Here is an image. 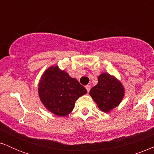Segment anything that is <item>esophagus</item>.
Returning <instances> with one entry per match:
<instances>
[{
	"label": "esophagus",
	"mask_w": 154,
	"mask_h": 154,
	"mask_svg": "<svg viewBox=\"0 0 154 154\" xmlns=\"http://www.w3.org/2000/svg\"><path fill=\"white\" fill-rule=\"evenodd\" d=\"M85 88H86V90H87V91L89 92L90 90H91V86H90V85H86L85 86Z\"/></svg>",
	"instance_id": "obj_1"
}]
</instances>
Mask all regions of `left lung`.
Masks as SVG:
<instances>
[{
	"label": "left lung",
	"mask_w": 154,
	"mask_h": 154,
	"mask_svg": "<svg viewBox=\"0 0 154 154\" xmlns=\"http://www.w3.org/2000/svg\"><path fill=\"white\" fill-rule=\"evenodd\" d=\"M98 84L90 91L93 100L103 112H108L119 105L124 96V89L117 79L109 74H101Z\"/></svg>",
	"instance_id": "left-lung-1"
}]
</instances>
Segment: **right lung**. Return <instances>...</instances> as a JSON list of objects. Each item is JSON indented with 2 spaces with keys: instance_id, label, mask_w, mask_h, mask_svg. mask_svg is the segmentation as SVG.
I'll list each match as a JSON object with an SVG mask.
<instances>
[{
  "instance_id": "1",
  "label": "right lung",
  "mask_w": 154,
  "mask_h": 154,
  "mask_svg": "<svg viewBox=\"0 0 154 154\" xmlns=\"http://www.w3.org/2000/svg\"><path fill=\"white\" fill-rule=\"evenodd\" d=\"M38 92L48 110L63 116L73 110L76 100L87 93V90L66 72L61 71L57 66H52L42 76Z\"/></svg>"
}]
</instances>
